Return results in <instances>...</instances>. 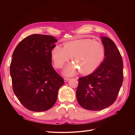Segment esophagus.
<instances>
[{
  "label": "esophagus",
  "instance_id": "34e87169",
  "mask_svg": "<svg viewBox=\"0 0 135 135\" xmlns=\"http://www.w3.org/2000/svg\"><path fill=\"white\" fill-rule=\"evenodd\" d=\"M69 79H70V78H64V81H68V80H69Z\"/></svg>",
  "mask_w": 135,
  "mask_h": 135
}]
</instances>
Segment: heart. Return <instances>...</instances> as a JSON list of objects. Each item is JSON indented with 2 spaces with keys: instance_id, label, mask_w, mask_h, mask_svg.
<instances>
[{
  "instance_id": "obj_1",
  "label": "heart",
  "mask_w": 135,
  "mask_h": 135,
  "mask_svg": "<svg viewBox=\"0 0 135 135\" xmlns=\"http://www.w3.org/2000/svg\"><path fill=\"white\" fill-rule=\"evenodd\" d=\"M105 55L103 44L91 39H81L64 44L63 48L56 46L51 51L52 59L56 68H61L71 59L74 63L68 65L64 73L74 75L78 68L83 74L95 71L103 62Z\"/></svg>"
}]
</instances>
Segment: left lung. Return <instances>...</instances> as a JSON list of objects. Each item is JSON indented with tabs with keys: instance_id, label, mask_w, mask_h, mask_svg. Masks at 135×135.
<instances>
[{
	"instance_id": "obj_1",
	"label": "left lung",
	"mask_w": 135,
	"mask_h": 135,
	"mask_svg": "<svg viewBox=\"0 0 135 135\" xmlns=\"http://www.w3.org/2000/svg\"><path fill=\"white\" fill-rule=\"evenodd\" d=\"M105 57L92 74L78 79L76 97L83 108L99 111L117 100L123 80V64L120 52L112 39L103 36Z\"/></svg>"
}]
</instances>
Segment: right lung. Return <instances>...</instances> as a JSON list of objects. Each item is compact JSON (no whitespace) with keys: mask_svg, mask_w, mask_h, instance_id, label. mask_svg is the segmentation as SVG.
Returning a JSON list of instances; mask_svg holds the SVG:
<instances>
[{"mask_svg":"<svg viewBox=\"0 0 135 135\" xmlns=\"http://www.w3.org/2000/svg\"><path fill=\"white\" fill-rule=\"evenodd\" d=\"M57 42L51 35L32 34L21 40L12 55L10 74L13 90L30 111L51 109L64 84L63 78L52 65L51 51Z\"/></svg>","mask_w":135,"mask_h":135,"instance_id":"1","label":"right lung"}]
</instances>
